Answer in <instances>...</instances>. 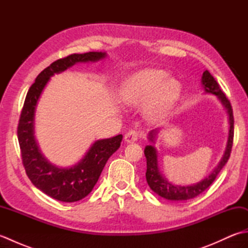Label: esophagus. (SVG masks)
I'll return each instance as SVG.
<instances>
[{
    "label": "esophagus",
    "mask_w": 248,
    "mask_h": 248,
    "mask_svg": "<svg viewBox=\"0 0 248 248\" xmlns=\"http://www.w3.org/2000/svg\"><path fill=\"white\" fill-rule=\"evenodd\" d=\"M140 138V134L138 131L135 130H131L129 132L125 133L124 135V140L127 141V143H133V141H136Z\"/></svg>",
    "instance_id": "obj_1"
}]
</instances>
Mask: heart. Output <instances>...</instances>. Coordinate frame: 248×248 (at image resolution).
Returning <instances> with one entry per match:
<instances>
[{"instance_id":"b5f03b06","label":"heart","mask_w":248,"mask_h":248,"mask_svg":"<svg viewBox=\"0 0 248 248\" xmlns=\"http://www.w3.org/2000/svg\"><path fill=\"white\" fill-rule=\"evenodd\" d=\"M167 72L160 69H146L130 77L121 88V99L130 107L147 105L149 117L157 119L165 116L180 94V84Z\"/></svg>"}]
</instances>
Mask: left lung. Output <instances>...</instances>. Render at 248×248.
Returning <instances> with one entry per match:
<instances>
[{"label":"left lung","mask_w":248,"mask_h":248,"mask_svg":"<svg viewBox=\"0 0 248 248\" xmlns=\"http://www.w3.org/2000/svg\"><path fill=\"white\" fill-rule=\"evenodd\" d=\"M202 83L204 88V92L207 93H212L217 96L219 101L222 102L224 108L227 109L228 118H229V133H228V140L227 146H226V150L224 152V155L222 160L218 163V165L214 168V170L210 173L208 177H205L203 180L199 181L191 186H176V184H171L166 180V178L162 175L159 170V166H157V154L156 149L154 146L148 145L145 147L144 154L147 160V171H146V180L150 188L156 193L159 196L165 198L167 200H171V202H183V200L192 199L194 197L198 196V195L204 192L215 180L217 177L219 171L222 168L226 165L228 162L229 156L231 154V148H232L233 144V113L232 108H231L230 101L228 98L225 96V93L219 88L218 83L215 81V78L212 77L211 73L208 70H205L202 73ZM157 134V130H152L149 133V140L155 141V136Z\"/></svg>","instance_id":"8db88e82"}]
</instances>
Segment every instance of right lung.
<instances>
[{"label":"right lung","mask_w":248,"mask_h":248,"mask_svg":"<svg viewBox=\"0 0 248 248\" xmlns=\"http://www.w3.org/2000/svg\"><path fill=\"white\" fill-rule=\"evenodd\" d=\"M105 56L104 52H88L55 61L39 73L25 97L17 130L24 170L37 188L60 202H78L93 191L108 157L120 147L123 135L96 140L83 159L69 168L55 166L43 155L35 140L36 105L46 83L55 73L65 71L77 62H97Z\"/></svg>","instance_id":"add662e5"}]
</instances>
